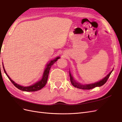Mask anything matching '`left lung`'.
Segmentation results:
<instances>
[{"instance_id":"obj_1","label":"left lung","mask_w":122,"mask_h":122,"mask_svg":"<svg viewBox=\"0 0 122 122\" xmlns=\"http://www.w3.org/2000/svg\"><path fill=\"white\" fill-rule=\"evenodd\" d=\"M113 69H112L110 73L108 74L106 77H105L104 78L102 79V80H100V81H98L97 82H96V83H92V84L83 85V84H80V83H78L77 81H75L73 78V77L72 76V75L70 73V71H69L70 80L71 81V84L73 85L74 87L77 88L78 89H84V90H89V89H93L96 87H101V86H102L104 85L105 83H106V81L108 80V79L109 78L111 73H112V72L113 71Z\"/></svg>"}]
</instances>
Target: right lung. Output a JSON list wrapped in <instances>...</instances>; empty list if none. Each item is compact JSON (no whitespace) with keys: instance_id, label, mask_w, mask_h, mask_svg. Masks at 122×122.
Returning <instances> with one entry per match:
<instances>
[{"instance_id":"1","label":"right lung","mask_w":122,"mask_h":122,"mask_svg":"<svg viewBox=\"0 0 122 122\" xmlns=\"http://www.w3.org/2000/svg\"><path fill=\"white\" fill-rule=\"evenodd\" d=\"M59 58H60V57H56L54 60H52L50 61H49V62H48V64H47V66H46V68L45 69L44 73H43V75H42L41 80L36 82V83H35L33 85H32L31 86H27V87L22 86L19 85L18 84L15 83V82L9 77L8 74L6 73V71L4 67V64H2V66H3V68H4L5 73L6 75V76H8L9 80L11 81L13 83V84L14 85L16 88L19 89V90H20L21 91H27V92H33V91H38L39 90H41V89H42L45 86L46 84H47L49 71L50 70L51 67Z\"/></svg>"}]
</instances>
